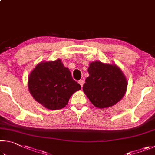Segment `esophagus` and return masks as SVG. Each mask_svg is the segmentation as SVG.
<instances>
[{"mask_svg":"<svg viewBox=\"0 0 155 155\" xmlns=\"http://www.w3.org/2000/svg\"><path fill=\"white\" fill-rule=\"evenodd\" d=\"M78 83L80 84L81 87H83V84H84V81L83 80H80L79 81H78Z\"/></svg>","mask_w":155,"mask_h":155,"instance_id":"34e87169","label":"esophagus"}]
</instances>
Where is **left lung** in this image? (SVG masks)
Masks as SVG:
<instances>
[{
  "label": "left lung",
  "instance_id": "8db88e82",
  "mask_svg": "<svg viewBox=\"0 0 155 155\" xmlns=\"http://www.w3.org/2000/svg\"><path fill=\"white\" fill-rule=\"evenodd\" d=\"M89 77L83 90L94 106L100 109L114 106L124 96L127 80L115 64L96 61L90 64Z\"/></svg>",
  "mask_w": 155,
  "mask_h": 155
}]
</instances>
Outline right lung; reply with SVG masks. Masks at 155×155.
Masks as SVG:
<instances>
[{"mask_svg":"<svg viewBox=\"0 0 155 155\" xmlns=\"http://www.w3.org/2000/svg\"><path fill=\"white\" fill-rule=\"evenodd\" d=\"M28 87L34 99L43 107L58 110L67 105L70 97L81 86L58 59L37 65L28 77Z\"/></svg>","mask_w":155,"mask_h":155,"instance_id":"right-lung-1","label":"right lung"}]
</instances>
